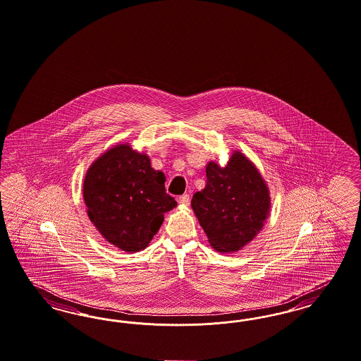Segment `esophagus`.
<instances>
[{
    "instance_id": "1",
    "label": "esophagus",
    "mask_w": 361,
    "mask_h": 361,
    "mask_svg": "<svg viewBox=\"0 0 361 361\" xmlns=\"http://www.w3.org/2000/svg\"><path fill=\"white\" fill-rule=\"evenodd\" d=\"M178 202L182 204V206H188V203H190V195H187V194H185V195H182V197H179V200H178Z\"/></svg>"
}]
</instances>
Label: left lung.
Segmentation results:
<instances>
[{
    "mask_svg": "<svg viewBox=\"0 0 361 361\" xmlns=\"http://www.w3.org/2000/svg\"><path fill=\"white\" fill-rule=\"evenodd\" d=\"M206 186L191 207L219 253H235L257 237L270 212V191L253 161L234 151L226 163L206 166Z\"/></svg>",
    "mask_w": 361,
    "mask_h": 361,
    "instance_id": "left-lung-1",
    "label": "left lung"
}]
</instances>
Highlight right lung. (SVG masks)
<instances>
[{"label":"right lung","instance_id":"right-lung-1","mask_svg":"<svg viewBox=\"0 0 361 361\" xmlns=\"http://www.w3.org/2000/svg\"><path fill=\"white\" fill-rule=\"evenodd\" d=\"M166 176L149 157L116 145L90 166L82 185L87 214L111 245L127 253L145 250L161 228L164 213L176 207L166 192Z\"/></svg>","mask_w":361,"mask_h":361}]
</instances>
